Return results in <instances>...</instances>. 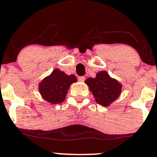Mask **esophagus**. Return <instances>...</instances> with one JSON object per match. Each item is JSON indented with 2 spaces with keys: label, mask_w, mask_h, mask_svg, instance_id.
I'll return each instance as SVG.
<instances>
[{
  "label": "esophagus",
  "mask_w": 157,
  "mask_h": 157,
  "mask_svg": "<svg viewBox=\"0 0 157 157\" xmlns=\"http://www.w3.org/2000/svg\"><path fill=\"white\" fill-rule=\"evenodd\" d=\"M78 80L80 81V82H84V81H85V77H79Z\"/></svg>",
  "instance_id": "obj_1"
}]
</instances>
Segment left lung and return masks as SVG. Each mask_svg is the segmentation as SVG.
<instances>
[{"label": "left lung", "mask_w": 157, "mask_h": 157, "mask_svg": "<svg viewBox=\"0 0 157 157\" xmlns=\"http://www.w3.org/2000/svg\"><path fill=\"white\" fill-rule=\"evenodd\" d=\"M85 82L89 86L97 103L105 107L114 102L122 91V84L110 77L105 71L98 72L94 78L86 79Z\"/></svg>", "instance_id": "obj_1"}]
</instances>
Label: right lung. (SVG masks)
<instances>
[{
    "mask_svg": "<svg viewBox=\"0 0 157 157\" xmlns=\"http://www.w3.org/2000/svg\"><path fill=\"white\" fill-rule=\"evenodd\" d=\"M77 82L75 75H68L58 68H55L39 83V92L44 100L51 104L64 101L68 90L73 82Z\"/></svg>",
    "mask_w": 157,
    "mask_h": 157,
    "instance_id": "add662e5",
    "label": "right lung"
}]
</instances>
